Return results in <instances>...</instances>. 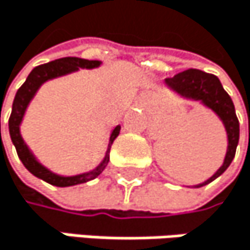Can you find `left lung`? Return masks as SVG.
<instances>
[{"mask_svg": "<svg viewBox=\"0 0 250 250\" xmlns=\"http://www.w3.org/2000/svg\"><path fill=\"white\" fill-rule=\"evenodd\" d=\"M165 83L170 90L176 92L179 96L185 99L199 101L202 105L213 111L219 117L225 127L228 145H227L224 163L208 181L199 185H194V188H200L203 185L210 184L218 176H221L228 169V166L231 165L236 155L240 127H239V120L236 115L234 104L228 96V93L224 90L219 78L213 74H208L200 69H187L184 72H179L173 78H166Z\"/></svg>", "mask_w": 250, "mask_h": 250, "instance_id": "1", "label": "left lung"}]
</instances>
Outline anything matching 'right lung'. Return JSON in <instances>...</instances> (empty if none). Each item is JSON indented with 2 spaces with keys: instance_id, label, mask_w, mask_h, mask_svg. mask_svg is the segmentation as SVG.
Segmentation results:
<instances>
[{
  "instance_id": "right-lung-1",
  "label": "right lung",
  "mask_w": 250,
  "mask_h": 250,
  "mask_svg": "<svg viewBox=\"0 0 250 250\" xmlns=\"http://www.w3.org/2000/svg\"><path fill=\"white\" fill-rule=\"evenodd\" d=\"M101 63H102L101 61H87V59H80V58H62V59H56V61H53V62L40 65V66H37V68H34L31 71V74L28 75L26 81L22 84V87L19 88V90H17V93L14 96L13 108H11V115H10V120H8V130H10L11 142L16 146L17 155H19V158H21V162L23 163V166L34 176H37V178H40V179L51 184V185H55V187H72V185L84 184L87 181H92V179L98 178L104 172V169L106 167V165L109 162V149H111L112 142L118 136L121 126H115L111 130L109 142H108V148H106L105 157H104V160L93 170L85 172V173H80V175H74V176H62V175H58L55 172H51L45 166H42L37 160V157L32 154L29 146L25 144V141H23V138L21 135L22 120L25 117L28 105L31 104V101L37 95L38 88L45 81L53 80V78H58V77H62V75H68L71 72H77L78 69H93V68L101 66Z\"/></svg>"
}]
</instances>
